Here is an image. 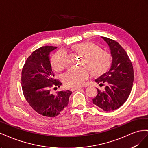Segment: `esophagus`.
I'll return each instance as SVG.
<instances>
[{"label": "esophagus", "instance_id": "34e87169", "mask_svg": "<svg viewBox=\"0 0 148 148\" xmlns=\"http://www.w3.org/2000/svg\"><path fill=\"white\" fill-rule=\"evenodd\" d=\"M83 87H86V85H85V86H84ZM79 88V87H75V88H71V90L72 91H74L75 90H77V89H78Z\"/></svg>", "mask_w": 148, "mask_h": 148}]
</instances>
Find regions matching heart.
<instances>
[{
	"label": "heart",
	"instance_id": "heart-1",
	"mask_svg": "<svg viewBox=\"0 0 148 148\" xmlns=\"http://www.w3.org/2000/svg\"><path fill=\"white\" fill-rule=\"evenodd\" d=\"M71 49L83 57L81 69H70L64 75L63 81L66 86L78 87L83 85L89 77L104 73L110 66L112 56L108 51L92 42H82L71 47ZM53 70L61 71L68 65V56L64 51H59L53 54L51 59Z\"/></svg>",
	"mask_w": 148,
	"mask_h": 148
}]
</instances>
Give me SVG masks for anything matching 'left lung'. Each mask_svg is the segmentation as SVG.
Instances as JSON below:
<instances>
[{"label":"left lung","mask_w":148,"mask_h":148,"mask_svg":"<svg viewBox=\"0 0 148 148\" xmlns=\"http://www.w3.org/2000/svg\"><path fill=\"white\" fill-rule=\"evenodd\" d=\"M108 44L112 62L109 71L95 80L101 87L92 99L94 104L104 111L117 109L128 99L131 92L134 80V71L132 62L124 49L113 39L101 37Z\"/></svg>","instance_id":"8db88e82"}]
</instances>
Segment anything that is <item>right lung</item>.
<instances>
[{"label":"right lung","mask_w":148,"mask_h":148,"mask_svg":"<svg viewBox=\"0 0 148 148\" xmlns=\"http://www.w3.org/2000/svg\"><path fill=\"white\" fill-rule=\"evenodd\" d=\"M57 47L46 46L34 51L26 59L21 71V87L29 106L40 115L47 117L59 115L69 104L72 92L66 90L53 95L51 88L62 83L54 78L49 53Z\"/></svg>","instance_id":"right-lung-1"}]
</instances>
